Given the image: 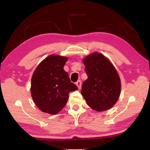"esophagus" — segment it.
I'll use <instances>...</instances> for the list:
<instances>
[{"label": "esophagus", "mask_w": 150, "mask_h": 150, "mask_svg": "<svg viewBox=\"0 0 150 150\" xmlns=\"http://www.w3.org/2000/svg\"><path fill=\"white\" fill-rule=\"evenodd\" d=\"M76 85L77 86L78 88H81V81L79 80V81H78L77 82H76Z\"/></svg>", "instance_id": "obj_1"}]
</instances>
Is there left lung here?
Segmentation results:
<instances>
[{
    "label": "left lung",
    "mask_w": 150,
    "mask_h": 150,
    "mask_svg": "<svg viewBox=\"0 0 150 150\" xmlns=\"http://www.w3.org/2000/svg\"><path fill=\"white\" fill-rule=\"evenodd\" d=\"M88 78L81 95L88 106L98 112L111 108L118 100L121 82L116 68L102 54L93 52L83 59Z\"/></svg>",
    "instance_id": "left-lung-1"
}]
</instances>
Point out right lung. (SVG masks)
<instances>
[{
	"instance_id": "1",
	"label": "right lung",
	"mask_w": 150,
	"mask_h": 150,
	"mask_svg": "<svg viewBox=\"0 0 150 150\" xmlns=\"http://www.w3.org/2000/svg\"><path fill=\"white\" fill-rule=\"evenodd\" d=\"M67 57L50 55L37 66L31 80V95L43 112L56 115L67 103L69 93L78 89L63 69Z\"/></svg>"
}]
</instances>
